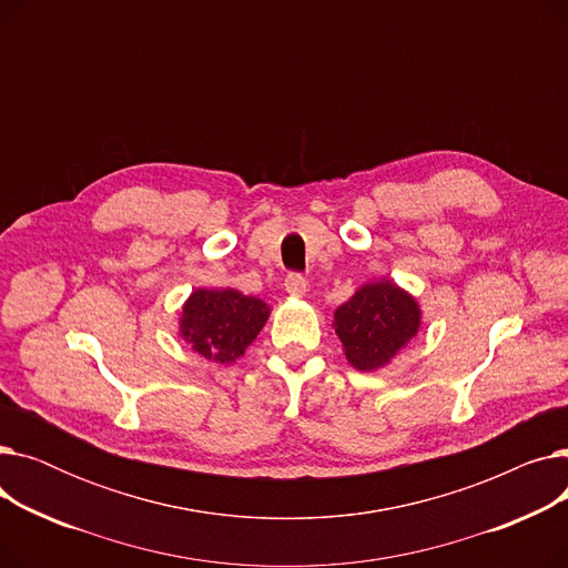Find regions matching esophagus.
Masks as SVG:
<instances>
[{
  "label": "esophagus",
  "instance_id": "1",
  "mask_svg": "<svg viewBox=\"0 0 568 568\" xmlns=\"http://www.w3.org/2000/svg\"><path fill=\"white\" fill-rule=\"evenodd\" d=\"M285 290L292 296H304L306 294V278L302 274H287L285 278Z\"/></svg>",
  "mask_w": 568,
  "mask_h": 568
}]
</instances>
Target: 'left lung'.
<instances>
[{"instance_id": "8db88e82", "label": "left lung", "mask_w": 568, "mask_h": 568, "mask_svg": "<svg viewBox=\"0 0 568 568\" xmlns=\"http://www.w3.org/2000/svg\"><path fill=\"white\" fill-rule=\"evenodd\" d=\"M334 320L347 362L356 371H377L419 332L422 311L396 283L379 281L356 290Z\"/></svg>"}]
</instances>
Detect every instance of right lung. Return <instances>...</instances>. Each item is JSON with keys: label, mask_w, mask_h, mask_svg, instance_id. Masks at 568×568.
Returning a JSON list of instances; mask_svg holds the SVG:
<instances>
[{"label": "right lung", "mask_w": 568, "mask_h": 568, "mask_svg": "<svg viewBox=\"0 0 568 568\" xmlns=\"http://www.w3.org/2000/svg\"><path fill=\"white\" fill-rule=\"evenodd\" d=\"M268 317L257 296L236 290H195L182 313V336L204 359L232 364L255 341Z\"/></svg>", "instance_id": "add662e5"}]
</instances>
